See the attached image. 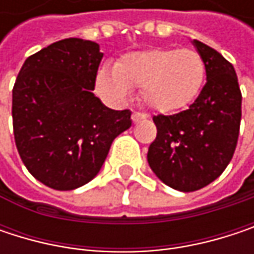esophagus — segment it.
Listing matches in <instances>:
<instances>
[{
	"label": "esophagus",
	"instance_id": "esophagus-1",
	"mask_svg": "<svg viewBox=\"0 0 254 254\" xmlns=\"http://www.w3.org/2000/svg\"><path fill=\"white\" fill-rule=\"evenodd\" d=\"M142 119H147V115L139 113V112H133V113H132V122H133V124H136V122H139V121H142Z\"/></svg>",
	"mask_w": 254,
	"mask_h": 254
}]
</instances>
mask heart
<instances>
[{
    "mask_svg": "<svg viewBox=\"0 0 254 254\" xmlns=\"http://www.w3.org/2000/svg\"><path fill=\"white\" fill-rule=\"evenodd\" d=\"M206 79L203 57L194 50L151 48L124 56L115 69L98 72V91L113 100H127L132 88H141L142 101L160 113L188 107Z\"/></svg>",
    "mask_w": 254,
    "mask_h": 254,
    "instance_id": "b5f03b06",
    "label": "heart"
}]
</instances>
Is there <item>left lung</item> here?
<instances>
[{
  "label": "left lung",
  "mask_w": 254,
  "mask_h": 254,
  "mask_svg": "<svg viewBox=\"0 0 254 254\" xmlns=\"http://www.w3.org/2000/svg\"><path fill=\"white\" fill-rule=\"evenodd\" d=\"M206 64V85L184 112L157 115L156 139L147 160L168 187L190 192L219 177L231 162L241 122V91L234 66L216 50L194 39Z\"/></svg>",
  "instance_id": "obj_1"
}]
</instances>
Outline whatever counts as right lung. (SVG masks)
Instances as JSON below:
<instances>
[{
    "label": "right lung",
    "instance_id": "right-lung-1",
    "mask_svg": "<svg viewBox=\"0 0 254 254\" xmlns=\"http://www.w3.org/2000/svg\"><path fill=\"white\" fill-rule=\"evenodd\" d=\"M103 53L67 38L27 57L13 88V129L27 171L44 185L69 191L95 177L113 139L132 125L94 95Z\"/></svg>",
    "mask_w": 254,
    "mask_h": 254
}]
</instances>
